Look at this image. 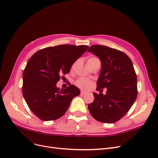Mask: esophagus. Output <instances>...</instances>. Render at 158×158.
I'll return each mask as SVG.
<instances>
[{
	"label": "esophagus",
	"mask_w": 158,
	"mask_h": 158,
	"mask_svg": "<svg viewBox=\"0 0 158 158\" xmlns=\"http://www.w3.org/2000/svg\"><path fill=\"white\" fill-rule=\"evenodd\" d=\"M80 93H81V94H86L87 93H86V92H85V91H81L80 92Z\"/></svg>",
	"instance_id": "1"
}]
</instances>
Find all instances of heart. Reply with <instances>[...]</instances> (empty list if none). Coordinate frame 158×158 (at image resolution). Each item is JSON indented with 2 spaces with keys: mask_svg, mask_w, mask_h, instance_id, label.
I'll use <instances>...</instances> for the list:
<instances>
[{
  "mask_svg": "<svg viewBox=\"0 0 158 158\" xmlns=\"http://www.w3.org/2000/svg\"><path fill=\"white\" fill-rule=\"evenodd\" d=\"M97 63H100V60L98 58L94 57V56H91V57H89L87 60V64L89 67H91L94 64H97ZM74 64L73 67H74ZM92 84L93 82L91 80L85 78H80L76 81V85H77V86L83 90L89 89L91 87Z\"/></svg>",
  "mask_w": 158,
  "mask_h": 158,
  "instance_id": "obj_1",
  "label": "heart"
}]
</instances>
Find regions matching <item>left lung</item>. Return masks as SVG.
<instances>
[{"label":"left lung","instance_id":"1","mask_svg":"<svg viewBox=\"0 0 158 158\" xmlns=\"http://www.w3.org/2000/svg\"><path fill=\"white\" fill-rule=\"evenodd\" d=\"M87 51L101 61L97 90L106 88V94L93 93L88 105L92 117L103 123H113L123 117L137 96V76L130 58L125 53L103 45H92Z\"/></svg>","mask_w":158,"mask_h":158}]
</instances>
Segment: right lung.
<instances>
[{
  "mask_svg": "<svg viewBox=\"0 0 158 158\" xmlns=\"http://www.w3.org/2000/svg\"><path fill=\"white\" fill-rule=\"evenodd\" d=\"M89 47L61 45L40 50L29 59L23 74L22 91L34 114L43 121L64 115L80 91L74 85L60 89L56 83L70 72L74 63Z\"/></svg>",
  "mask_w": 158,
  "mask_h": 158,
  "instance_id": "obj_1",
  "label": "right lung"
}]
</instances>
